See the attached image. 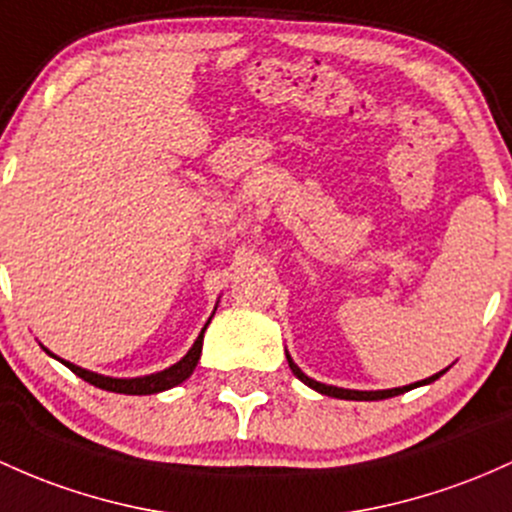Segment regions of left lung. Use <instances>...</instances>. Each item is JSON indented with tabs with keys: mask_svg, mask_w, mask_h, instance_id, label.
<instances>
[{
	"mask_svg": "<svg viewBox=\"0 0 512 512\" xmlns=\"http://www.w3.org/2000/svg\"><path fill=\"white\" fill-rule=\"evenodd\" d=\"M286 362H289L291 372H294L296 379H301L303 384H306V386H311L313 391L323 393V396L345 398V401H381V398H391V396H398V393H403V391H411V389H418V386H425V384H430V381L440 379V376L447 372V369H442L440 374H432V376H428V379H423V381H415V384H408V386H398V389H386V391H352V389H338V386L320 384V381L311 379V376H306V374L301 372L299 367H296V364H294V359H291L289 355H286Z\"/></svg>",
	"mask_w": 512,
	"mask_h": 512,
	"instance_id": "obj_1",
	"label": "left lung"
}]
</instances>
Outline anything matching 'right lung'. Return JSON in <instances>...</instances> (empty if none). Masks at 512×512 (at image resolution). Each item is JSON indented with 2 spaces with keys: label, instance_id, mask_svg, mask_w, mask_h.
I'll list each match as a JSON object with an SVG mask.
<instances>
[{
  "label": "right lung",
  "instance_id": "add662e5",
  "mask_svg": "<svg viewBox=\"0 0 512 512\" xmlns=\"http://www.w3.org/2000/svg\"><path fill=\"white\" fill-rule=\"evenodd\" d=\"M209 323H211V318L206 320V325L201 328L199 338H196L192 350H189L187 355L179 359L177 364H172V367L165 369V372L148 374V376H136V379H114V376L89 372V369H82V367H77V364L65 362V359L55 357L53 352L46 350V347H43V350H46L50 357L58 359V362H63L65 367L70 369V372H75L77 376H80V379L89 381L92 386H97V389L114 391V393H128V396H148V393H160V391L172 389V386L182 384L184 379H189V376H192V372L196 369V362H199V357H201V345H204V330L209 328Z\"/></svg>",
  "mask_w": 512,
  "mask_h": 512
}]
</instances>
